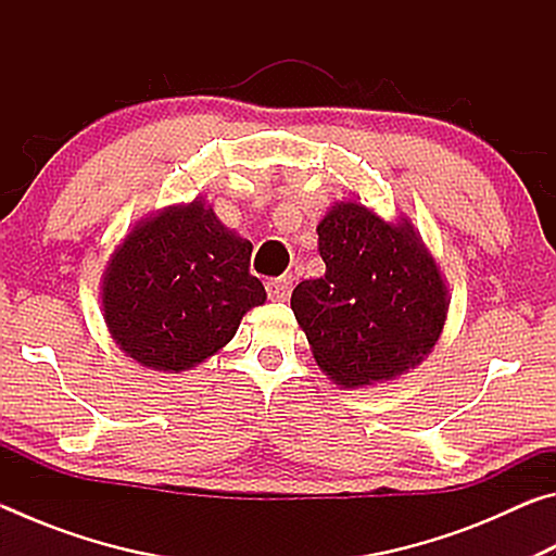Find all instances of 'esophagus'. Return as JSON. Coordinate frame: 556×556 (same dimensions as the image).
Segmentation results:
<instances>
[{
    "label": "esophagus",
    "instance_id": "obj_1",
    "mask_svg": "<svg viewBox=\"0 0 556 556\" xmlns=\"http://www.w3.org/2000/svg\"><path fill=\"white\" fill-rule=\"evenodd\" d=\"M267 294L275 301H287L291 294V277H277L267 281Z\"/></svg>",
    "mask_w": 556,
    "mask_h": 556
}]
</instances>
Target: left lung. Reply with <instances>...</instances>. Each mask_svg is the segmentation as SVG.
Masks as SVG:
<instances>
[{"instance_id": "1", "label": "left lung", "mask_w": 556, "mask_h": 556, "mask_svg": "<svg viewBox=\"0 0 556 556\" xmlns=\"http://www.w3.org/2000/svg\"><path fill=\"white\" fill-rule=\"evenodd\" d=\"M316 232L326 275L296 285L291 312L318 368L361 388L425 361L444 331L448 294L414 225L341 201Z\"/></svg>"}]
</instances>
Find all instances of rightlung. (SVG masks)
Listing matches in <instances>:
<instances>
[{"instance_id":"1","label":"right lung","mask_w":556,"mask_h":556,"mask_svg":"<svg viewBox=\"0 0 556 556\" xmlns=\"http://www.w3.org/2000/svg\"><path fill=\"white\" fill-rule=\"evenodd\" d=\"M250 255L252 244L199 199L137 223L102 275L115 343L144 368H195L232 341L252 306L265 304Z\"/></svg>"}]
</instances>
